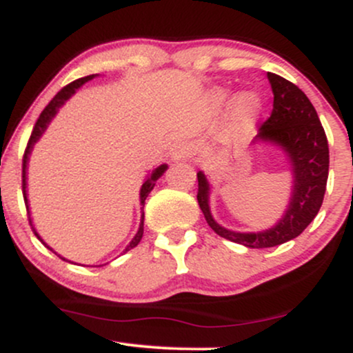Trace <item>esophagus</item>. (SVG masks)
Segmentation results:
<instances>
[{
  "mask_svg": "<svg viewBox=\"0 0 353 353\" xmlns=\"http://www.w3.org/2000/svg\"><path fill=\"white\" fill-rule=\"evenodd\" d=\"M190 156H192V145L189 143H179L172 151L174 161H185L189 159Z\"/></svg>",
  "mask_w": 353,
  "mask_h": 353,
  "instance_id": "34e87169",
  "label": "esophagus"
}]
</instances>
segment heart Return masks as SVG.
Segmentation results:
<instances>
[{"label": "heart", "instance_id": "heart-1", "mask_svg": "<svg viewBox=\"0 0 353 353\" xmlns=\"http://www.w3.org/2000/svg\"><path fill=\"white\" fill-rule=\"evenodd\" d=\"M259 108H261V103H259V98L254 92H242V94H239L237 98L234 99V109H236L237 112H241V114L252 116L259 111Z\"/></svg>", "mask_w": 353, "mask_h": 353}]
</instances>
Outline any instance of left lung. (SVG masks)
<instances>
[{
	"instance_id": "8db88e82",
	"label": "left lung",
	"mask_w": 353,
	"mask_h": 353,
	"mask_svg": "<svg viewBox=\"0 0 353 353\" xmlns=\"http://www.w3.org/2000/svg\"><path fill=\"white\" fill-rule=\"evenodd\" d=\"M274 92L272 114L259 128L255 143L281 148L292 171V192L282 217L265 230L237 232L222 228L210 214V182L204 172H197V202L210 229L217 236L249 249H267L289 242L305 230L323 202L329 177V143L317 111L305 94L282 76L267 72Z\"/></svg>"
}]
</instances>
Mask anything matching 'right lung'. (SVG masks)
<instances>
[{
	"instance_id": "1",
	"label": "right lung",
	"mask_w": 353,
	"mask_h": 353,
	"mask_svg": "<svg viewBox=\"0 0 353 353\" xmlns=\"http://www.w3.org/2000/svg\"><path fill=\"white\" fill-rule=\"evenodd\" d=\"M92 78H96V74H91V76H86V78H79V79L72 81V83L68 84L66 88L61 89L58 94H56L54 98L51 99V103L48 104L46 108H44V111L41 112V114H39L38 121H36V124H34V128H33V132H31L30 143H28L26 151H24V157H23V196H24V204H26V209H28V216H30L28 219H30V224H31V228H33V232L36 234V237H38L39 241H41L43 244L46 245L50 250H52L51 247L43 241L41 236H39L38 232H36V229H34V225H33V219H31V214H30V201H28V190H26V179H28L26 171H28V163H30V154H31V151H33L34 144L39 141V137H41L44 134V131H46V129H48V125H50V123L52 121V117L58 114L59 108L63 106V104L66 103V101L70 99L72 94H74L76 89H79L84 83H88V81H91ZM165 171H168V164H161L159 168H156L151 174H148V176H145V179H144L143 185H141V190H139V201H141V205H143V208H141V224H139V229H137L136 236L132 237V241L129 242L128 247H125V249L123 250V254L128 252V250L134 249V247L141 242V239H143V234H144V212H143V209H144L145 197L149 196V192H151V190L154 189V185H156V181L159 179V177L163 176ZM52 252H54V250H52ZM59 257H61V255H59ZM61 259H63V261H66V259H64V257H61Z\"/></svg>"
}]
</instances>
